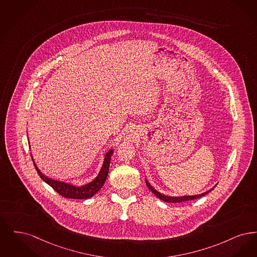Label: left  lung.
Returning <instances> with one entry per match:
<instances>
[{
    "mask_svg": "<svg viewBox=\"0 0 257 257\" xmlns=\"http://www.w3.org/2000/svg\"><path fill=\"white\" fill-rule=\"evenodd\" d=\"M146 184H147V186L149 187V189L151 190L156 196H157V198H159L160 200H162V201H167V202H182V201H192V200H196V199H199V198H201V197H203V196H205L207 193H209V192H211L214 188L212 189L208 190V191H206V192H204V193H202V194H200V195H194V196H182V197H169V196H166V195H163V194H161V193H159L157 190L155 189L149 182H148V180L146 179ZM214 187H216V185L214 186Z\"/></svg>",
    "mask_w": 257,
    "mask_h": 257,
    "instance_id": "obj_1",
    "label": "left lung"
}]
</instances>
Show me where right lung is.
Instances as JSON below:
<instances>
[{"instance_id": "add662e5", "label": "right lung", "mask_w": 257, "mask_h": 257, "mask_svg": "<svg viewBox=\"0 0 257 257\" xmlns=\"http://www.w3.org/2000/svg\"><path fill=\"white\" fill-rule=\"evenodd\" d=\"M112 155H113V150L108 151L105 154L103 164L101 166L100 173L97 176V178L94 180H92L89 183L79 186V187L76 185H73V184H70V183L58 181L56 179H52L46 177L36 166L34 158H33V161H34L35 170L37 171V174L39 175V177L43 179V181H45L47 184H49L53 189L57 192L59 195H61L64 198H68V199L84 200V199H89L91 197H93L104 184L106 178H107V175H108Z\"/></svg>"}]
</instances>
